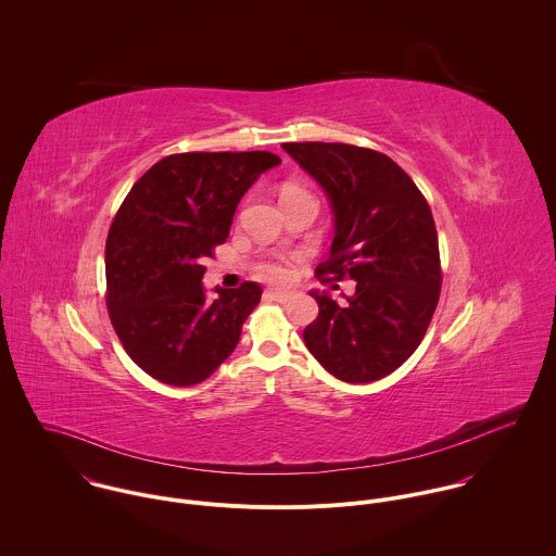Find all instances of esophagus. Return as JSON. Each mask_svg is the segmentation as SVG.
Returning <instances> with one entry per match:
<instances>
[{"mask_svg": "<svg viewBox=\"0 0 556 556\" xmlns=\"http://www.w3.org/2000/svg\"><path fill=\"white\" fill-rule=\"evenodd\" d=\"M293 295H295L293 291H278V289L265 291V298H267V300H274V302H291Z\"/></svg>", "mask_w": 556, "mask_h": 556, "instance_id": "1", "label": "esophagus"}]
</instances>
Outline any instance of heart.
Returning <instances> with one entry per match:
<instances>
[{
	"mask_svg": "<svg viewBox=\"0 0 556 556\" xmlns=\"http://www.w3.org/2000/svg\"><path fill=\"white\" fill-rule=\"evenodd\" d=\"M289 191H302V189H298V187H287L285 193H289ZM258 271H261L263 278L274 280V282H280V280H285V278L289 276V269H287L282 263H265Z\"/></svg>",
	"mask_w": 556,
	"mask_h": 556,
	"instance_id": "b5f03b06",
	"label": "heart"
}]
</instances>
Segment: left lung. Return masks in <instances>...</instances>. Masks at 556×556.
I'll return each instance as SVG.
<instances>
[{
	"label": "left lung",
	"instance_id": "obj_1",
	"mask_svg": "<svg viewBox=\"0 0 556 556\" xmlns=\"http://www.w3.org/2000/svg\"><path fill=\"white\" fill-rule=\"evenodd\" d=\"M282 149L324 189L334 215L330 258L317 271L356 282L345 304L311 291L319 315L306 326L304 343L343 381L381 379L414 354L438 306L442 274L431 208L377 151L341 142Z\"/></svg>",
	"mask_w": 556,
	"mask_h": 556
}]
</instances>
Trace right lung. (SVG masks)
<instances>
[{
  "mask_svg": "<svg viewBox=\"0 0 556 556\" xmlns=\"http://www.w3.org/2000/svg\"><path fill=\"white\" fill-rule=\"evenodd\" d=\"M278 164L267 151L181 153L127 193L105 245L108 306L123 348L151 377L193 386L237 348L263 289L215 287L208 304L202 263L226 241L243 193Z\"/></svg>",
  "mask_w": 556,
  "mask_h": 556,
  "instance_id": "add662e5",
  "label": "right lung"
}]
</instances>
